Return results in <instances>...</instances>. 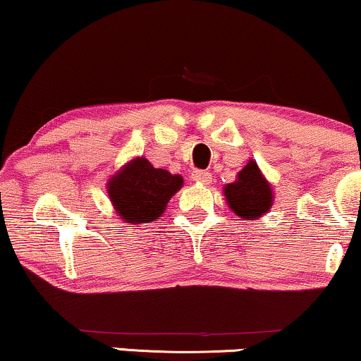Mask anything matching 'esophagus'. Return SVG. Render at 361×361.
<instances>
[{"label":"esophagus","instance_id":"34e87169","mask_svg":"<svg viewBox=\"0 0 361 361\" xmlns=\"http://www.w3.org/2000/svg\"><path fill=\"white\" fill-rule=\"evenodd\" d=\"M211 179H212L211 172H207V171H194L192 172V180L197 182V184L207 185L209 182H211Z\"/></svg>","mask_w":361,"mask_h":361}]
</instances>
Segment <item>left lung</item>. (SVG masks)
<instances>
[{"label": "left lung", "mask_w": 361, "mask_h": 361, "mask_svg": "<svg viewBox=\"0 0 361 361\" xmlns=\"http://www.w3.org/2000/svg\"><path fill=\"white\" fill-rule=\"evenodd\" d=\"M224 195L231 211L246 221L259 219L273 206V190L256 160H249L238 179L224 185Z\"/></svg>", "instance_id": "1"}]
</instances>
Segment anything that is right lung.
I'll return each instance as SVG.
<instances>
[{"instance_id": "1", "label": "right lung", "mask_w": 361, "mask_h": 361, "mask_svg": "<svg viewBox=\"0 0 361 361\" xmlns=\"http://www.w3.org/2000/svg\"><path fill=\"white\" fill-rule=\"evenodd\" d=\"M182 182L179 173L155 169L145 157H135L110 177L106 192L120 219L127 224H147L166 211Z\"/></svg>"}]
</instances>
